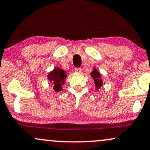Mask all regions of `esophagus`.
<instances>
[{
  "label": "esophagus",
  "instance_id": "obj_1",
  "mask_svg": "<svg viewBox=\"0 0 150 150\" xmlns=\"http://www.w3.org/2000/svg\"><path fill=\"white\" fill-rule=\"evenodd\" d=\"M75 71L76 72V73H80L81 72H82V68H75Z\"/></svg>",
  "mask_w": 150,
  "mask_h": 150
}]
</instances>
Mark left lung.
I'll list each match as a JSON object with an SVG mask.
<instances>
[{
    "mask_svg": "<svg viewBox=\"0 0 150 150\" xmlns=\"http://www.w3.org/2000/svg\"><path fill=\"white\" fill-rule=\"evenodd\" d=\"M90 75H91V76L93 79L96 90L98 91L99 89H101L103 84V80L100 72H98V70L96 68H93V70L91 72Z\"/></svg>",
    "mask_w": 150,
    "mask_h": 150,
    "instance_id": "left-lung-1",
    "label": "left lung"
}]
</instances>
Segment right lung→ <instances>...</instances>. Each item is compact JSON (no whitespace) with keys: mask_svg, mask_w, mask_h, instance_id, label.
<instances>
[{"mask_svg":"<svg viewBox=\"0 0 150 150\" xmlns=\"http://www.w3.org/2000/svg\"><path fill=\"white\" fill-rule=\"evenodd\" d=\"M48 80L53 86V89L56 92L62 91V85L65 84L67 75L65 70L59 67H56L53 70L50 71L47 75Z\"/></svg>","mask_w":150,"mask_h":150,"instance_id":"right-lung-1","label":"right lung"}]
</instances>
